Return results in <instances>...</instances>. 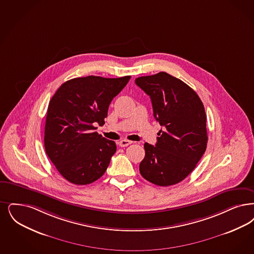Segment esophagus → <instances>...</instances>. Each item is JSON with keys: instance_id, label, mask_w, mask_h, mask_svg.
I'll list each match as a JSON object with an SVG mask.
<instances>
[{"instance_id": "obj_1", "label": "esophagus", "mask_w": 254, "mask_h": 254, "mask_svg": "<svg viewBox=\"0 0 254 254\" xmlns=\"http://www.w3.org/2000/svg\"><path fill=\"white\" fill-rule=\"evenodd\" d=\"M132 142L130 141H128V140H122V141H120V142H118V144H119V146H121V147H125V146H127V145H129V144H131Z\"/></svg>"}]
</instances>
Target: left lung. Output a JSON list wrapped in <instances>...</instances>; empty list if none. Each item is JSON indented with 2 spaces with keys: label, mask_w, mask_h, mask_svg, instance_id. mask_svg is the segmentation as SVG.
<instances>
[{
  "label": "left lung",
  "mask_w": 254,
  "mask_h": 254,
  "mask_svg": "<svg viewBox=\"0 0 254 254\" xmlns=\"http://www.w3.org/2000/svg\"><path fill=\"white\" fill-rule=\"evenodd\" d=\"M135 83L150 96L153 115L163 127L155 146L144 143L140 173L159 186L181 183L195 168L207 147L203 103L192 88L164 71L138 77Z\"/></svg>",
  "instance_id": "left-lung-1"
}]
</instances>
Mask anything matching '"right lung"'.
Segmentation results:
<instances>
[{"mask_svg": "<svg viewBox=\"0 0 254 254\" xmlns=\"http://www.w3.org/2000/svg\"><path fill=\"white\" fill-rule=\"evenodd\" d=\"M130 75H89L63 83L52 97L45 122L44 146L61 176L73 184H90L106 172L116 144L94 131L108 116L112 99Z\"/></svg>", "mask_w": 254, "mask_h": 254, "instance_id": "1", "label": "right lung"}]
</instances>
